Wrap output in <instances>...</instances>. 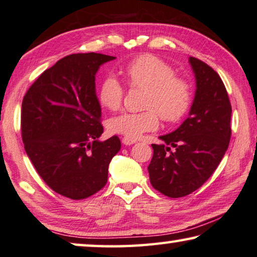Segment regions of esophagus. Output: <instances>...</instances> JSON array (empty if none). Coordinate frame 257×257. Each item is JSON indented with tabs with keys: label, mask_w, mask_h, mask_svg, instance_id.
I'll return each mask as SVG.
<instances>
[{
	"label": "esophagus",
	"mask_w": 257,
	"mask_h": 257,
	"mask_svg": "<svg viewBox=\"0 0 257 257\" xmlns=\"http://www.w3.org/2000/svg\"><path fill=\"white\" fill-rule=\"evenodd\" d=\"M121 142H123V144H124L125 146H131V145H133V144H136L137 140H136V139H132V138L124 137L123 139H121Z\"/></svg>",
	"instance_id": "34e87169"
}]
</instances>
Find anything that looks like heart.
<instances>
[{"instance_id": "obj_1", "label": "heart", "mask_w": 257, "mask_h": 257, "mask_svg": "<svg viewBox=\"0 0 257 257\" xmlns=\"http://www.w3.org/2000/svg\"><path fill=\"white\" fill-rule=\"evenodd\" d=\"M126 82L131 88L145 90L140 112H123L108 121L111 133L127 138H139L142 133L154 131L160 125V116L167 123L180 120L191 108L193 88L186 79L176 77L167 63L152 55H142L128 63L123 70ZM124 89L115 77L102 80L98 101L111 111L120 108Z\"/></svg>"}]
</instances>
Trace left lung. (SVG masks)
Instances as JSON below:
<instances>
[{"label":"left lung","instance_id":"1","mask_svg":"<svg viewBox=\"0 0 257 257\" xmlns=\"http://www.w3.org/2000/svg\"><path fill=\"white\" fill-rule=\"evenodd\" d=\"M196 90L187 119L176 131L152 145L148 165L153 187L169 197L191 194L210 178L227 151L232 108L226 88L216 71L189 57Z\"/></svg>","mask_w":257,"mask_h":257}]
</instances>
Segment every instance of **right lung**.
Wrapping results in <instances>:
<instances>
[{
  "label": "right lung",
  "mask_w": 257,
  "mask_h": 257,
  "mask_svg": "<svg viewBox=\"0 0 257 257\" xmlns=\"http://www.w3.org/2000/svg\"><path fill=\"white\" fill-rule=\"evenodd\" d=\"M116 57L72 54L47 69L23 98L22 139L39 176L63 196L86 199L103 188L110 161L120 149L103 133L95 74Z\"/></svg>",
  "instance_id": "obj_1"
}]
</instances>
